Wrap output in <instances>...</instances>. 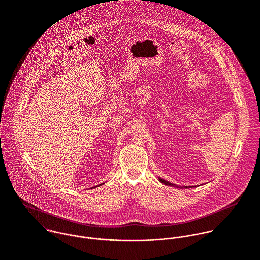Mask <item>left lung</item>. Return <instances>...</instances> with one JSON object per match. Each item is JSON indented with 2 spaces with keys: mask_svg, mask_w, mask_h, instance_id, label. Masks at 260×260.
Wrapping results in <instances>:
<instances>
[{
  "mask_svg": "<svg viewBox=\"0 0 260 260\" xmlns=\"http://www.w3.org/2000/svg\"><path fill=\"white\" fill-rule=\"evenodd\" d=\"M159 180H160L163 184H165V185L174 186L172 183H169V182H167V181H165V180H163V179H161V178H159ZM185 188H188V187H185Z\"/></svg>",
  "mask_w": 260,
  "mask_h": 260,
  "instance_id": "8db88e82",
  "label": "left lung"
}]
</instances>
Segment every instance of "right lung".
<instances>
[{
    "label": "right lung",
    "instance_id": "add662e5",
    "mask_svg": "<svg viewBox=\"0 0 260 260\" xmlns=\"http://www.w3.org/2000/svg\"><path fill=\"white\" fill-rule=\"evenodd\" d=\"M100 185H101V184H100Z\"/></svg>",
    "mask_w": 260,
    "mask_h": 260
}]
</instances>
